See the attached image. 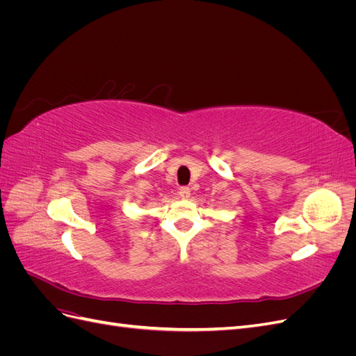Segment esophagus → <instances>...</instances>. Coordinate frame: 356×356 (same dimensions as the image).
Returning a JSON list of instances; mask_svg holds the SVG:
<instances>
[{
    "mask_svg": "<svg viewBox=\"0 0 356 356\" xmlns=\"http://www.w3.org/2000/svg\"><path fill=\"white\" fill-rule=\"evenodd\" d=\"M179 196L182 197V199H188L190 197V188L188 187H181L179 188Z\"/></svg>",
    "mask_w": 356,
    "mask_h": 356,
    "instance_id": "34e87169",
    "label": "esophagus"
}]
</instances>
